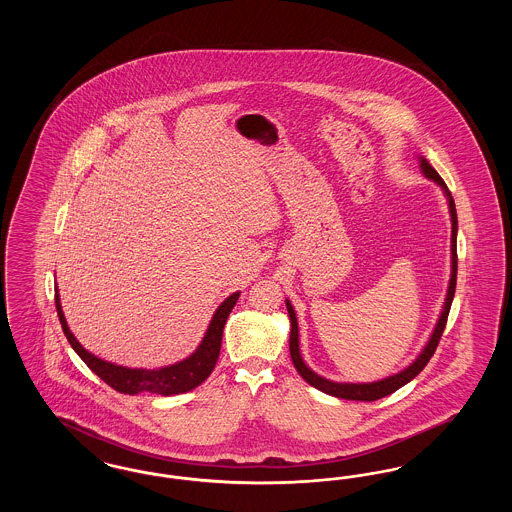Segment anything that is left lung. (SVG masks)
Wrapping results in <instances>:
<instances>
[{
  "label": "left lung",
  "instance_id": "left-lung-1",
  "mask_svg": "<svg viewBox=\"0 0 512 512\" xmlns=\"http://www.w3.org/2000/svg\"><path fill=\"white\" fill-rule=\"evenodd\" d=\"M420 169H422L426 178L434 180L438 186H441L443 194L447 197V203H449V213H451V278H449V290H447V297H445V303H443L438 324H436L430 340L426 343V347L422 349V353L414 359L411 365L403 368L401 372L388 376L384 380H378V382H368V384H345V382L340 384V382H332V380H326V378L318 376L317 372H313L309 366L303 363L301 353H299L297 318H295V311H293L290 299H286V309H288L290 322H292V330H290V355H292L293 366L297 368V372L301 374V378L305 382H309L313 388L324 391L328 395H334V397H340V399H351V401H376V399H382V397L390 395L393 391L403 388L405 384H409L414 376H418L422 372V368L428 365V361L432 359L439 340H441V334L445 330V322H447V317H449V309H451V303H453L455 286H457V209H455V201L451 197V192L447 190L443 178L439 176L438 171L424 157H420Z\"/></svg>",
  "mask_w": 512,
  "mask_h": 512
}]
</instances>
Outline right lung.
Masks as SVG:
<instances>
[{
	"label": "right lung",
	"instance_id": "right-lung-1",
	"mask_svg": "<svg viewBox=\"0 0 512 512\" xmlns=\"http://www.w3.org/2000/svg\"><path fill=\"white\" fill-rule=\"evenodd\" d=\"M238 297H240V292L232 293L230 297H226L220 303L219 309L215 311V315L211 318V324H209L203 340L197 345V349L190 357H186L180 363L163 366V368H151V370L149 368H128V366L113 365V363H107L96 355H92L88 349H84L80 345V341L76 340L73 332L69 330V324L65 320L63 309H61L59 292H55V309H57V317L61 322V328H63L67 340L71 343V347L78 353V357L88 365V368L92 372H96L105 384H109L113 390L128 393V395L149 391V393L169 397V395H178V393L194 390L201 382H205L209 378V374L213 372V368L219 361L222 330H224L226 318L232 313Z\"/></svg>",
	"mask_w": 512,
	"mask_h": 512
}]
</instances>
